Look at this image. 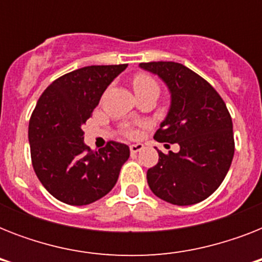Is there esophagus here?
<instances>
[{
	"instance_id": "obj_1",
	"label": "esophagus",
	"mask_w": 262,
	"mask_h": 262,
	"mask_svg": "<svg viewBox=\"0 0 262 262\" xmlns=\"http://www.w3.org/2000/svg\"><path fill=\"white\" fill-rule=\"evenodd\" d=\"M143 149H144L143 144H132V145H130L132 154H137V152L143 151Z\"/></svg>"
}]
</instances>
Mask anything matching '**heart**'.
Masks as SVG:
<instances>
[{"instance_id":"obj_1","label":"heart","mask_w":262,"mask_h":262,"mask_svg":"<svg viewBox=\"0 0 262 262\" xmlns=\"http://www.w3.org/2000/svg\"><path fill=\"white\" fill-rule=\"evenodd\" d=\"M133 88L135 92H140V91H147V90H156L158 91V83L152 76L147 75V73H139L135 76L133 79ZM126 135L133 137L136 135V132L133 129H126Z\"/></svg>"}]
</instances>
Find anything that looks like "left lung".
I'll use <instances>...</instances> for the list:
<instances>
[{"label":"left lung","instance_id":"left-lung-1","mask_svg":"<svg viewBox=\"0 0 262 262\" xmlns=\"http://www.w3.org/2000/svg\"><path fill=\"white\" fill-rule=\"evenodd\" d=\"M170 92V107L154 139L177 143L179 151L164 155L147 171L154 194L174 205L208 199L223 182L234 158L232 121L226 103L211 84L178 62L140 63Z\"/></svg>","mask_w":262,"mask_h":262}]
</instances>
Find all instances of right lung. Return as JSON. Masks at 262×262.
<instances>
[{
    "mask_svg": "<svg viewBox=\"0 0 262 262\" xmlns=\"http://www.w3.org/2000/svg\"><path fill=\"white\" fill-rule=\"evenodd\" d=\"M126 67L92 65L67 73L36 103L28 126L32 166L46 190L62 203L88 205L102 199L129 159V147L115 141L92 151L81 129L103 92Z\"/></svg>",
    "mask_w": 262,
    "mask_h": 262,
    "instance_id": "right-lung-1",
    "label": "right lung"
}]
</instances>
